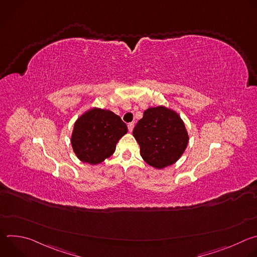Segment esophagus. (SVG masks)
Listing matches in <instances>:
<instances>
[{"mask_svg":"<svg viewBox=\"0 0 257 257\" xmlns=\"http://www.w3.org/2000/svg\"><path fill=\"white\" fill-rule=\"evenodd\" d=\"M133 128H134V124H133V123H129V124H128V130H129L130 132H132V131H133Z\"/></svg>","mask_w":257,"mask_h":257,"instance_id":"esophagus-1","label":"esophagus"}]
</instances>
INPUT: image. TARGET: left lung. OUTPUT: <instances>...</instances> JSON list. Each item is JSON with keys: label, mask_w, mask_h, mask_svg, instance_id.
<instances>
[{"label": "left lung", "mask_w": 257, "mask_h": 257, "mask_svg": "<svg viewBox=\"0 0 257 257\" xmlns=\"http://www.w3.org/2000/svg\"><path fill=\"white\" fill-rule=\"evenodd\" d=\"M146 164L164 169L175 164L189 141L185 124L180 116L164 105L149 107L133 130Z\"/></svg>", "instance_id": "left-lung-1"}]
</instances>
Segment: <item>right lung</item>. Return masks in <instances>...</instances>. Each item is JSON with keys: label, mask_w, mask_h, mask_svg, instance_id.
Returning <instances> with one entry per match:
<instances>
[{"label": "right lung", "mask_w": 257, "mask_h": 257, "mask_svg": "<svg viewBox=\"0 0 257 257\" xmlns=\"http://www.w3.org/2000/svg\"><path fill=\"white\" fill-rule=\"evenodd\" d=\"M127 131L126 124L118 115L93 107L75 122L71 144L81 162L97 165L114 154L117 142Z\"/></svg>", "instance_id": "right-lung-1"}]
</instances>
